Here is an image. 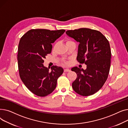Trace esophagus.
Wrapping results in <instances>:
<instances>
[{
  "instance_id": "esophagus-1",
  "label": "esophagus",
  "mask_w": 128,
  "mask_h": 128,
  "mask_svg": "<svg viewBox=\"0 0 128 128\" xmlns=\"http://www.w3.org/2000/svg\"><path fill=\"white\" fill-rule=\"evenodd\" d=\"M64 72H70V70H69V69L66 68V69H64Z\"/></svg>"
}]
</instances>
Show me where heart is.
Segmentation results:
<instances>
[{
	"label": "heart",
	"instance_id": "b5f03b06",
	"mask_svg": "<svg viewBox=\"0 0 128 128\" xmlns=\"http://www.w3.org/2000/svg\"><path fill=\"white\" fill-rule=\"evenodd\" d=\"M72 42L70 41V40H67L66 42V44H67V43H68V42Z\"/></svg>",
	"mask_w": 128,
	"mask_h": 128
}]
</instances>
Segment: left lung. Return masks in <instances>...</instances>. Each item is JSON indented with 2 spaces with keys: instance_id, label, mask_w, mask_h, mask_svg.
Returning a JSON list of instances; mask_svg holds the SVG:
<instances>
[{
  "instance_id": "1",
  "label": "left lung",
  "mask_w": 128,
  "mask_h": 128,
  "mask_svg": "<svg viewBox=\"0 0 128 128\" xmlns=\"http://www.w3.org/2000/svg\"><path fill=\"white\" fill-rule=\"evenodd\" d=\"M67 35L79 42L77 60L86 68L74 67L77 75L72 84L77 93L82 96L93 94L102 88L108 76L111 51L108 40L99 31L82 28L66 32Z\"/></svg>"
}]
</instances>
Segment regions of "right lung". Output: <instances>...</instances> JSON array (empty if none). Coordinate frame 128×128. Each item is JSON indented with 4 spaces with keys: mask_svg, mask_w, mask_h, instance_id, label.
<instances>
[{
    "mask_svg": "<svg viewBox=\"0 0 128 128\" xmlns=\"http://www.w3.org/2000/svg\"><path fill=\"white\" fill-rule=\"evenodd\" d=\"M65 30L32 29L20 40L18 62L20 78L25 86L38 96H46L56 88L57 80L63 72L61 67L46 68L44 59L51 52V44L61 36Z\"/></svg>",
    "mask_w": 128,
    "mask_h": 128,
    "instance_id": "obj_1",
    "label": "right lung"
}]
</instances>
